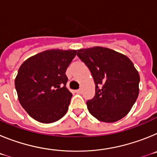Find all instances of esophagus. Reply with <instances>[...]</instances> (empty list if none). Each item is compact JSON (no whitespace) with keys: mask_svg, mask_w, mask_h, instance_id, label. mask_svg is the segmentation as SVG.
<instances>
[{"mask_svg":"<svg viewBox=\"0 0 157 157\" xmlns=\"http://www.w3.org/2000/svg\"><path fill=\"white\" fill-rule=\"evenodd\" d=\"M75 92L77 93V94H81L82 92V89H78V90H75Z\"/></svg>","mask_w":157,"mask_h":157,"instance_id":"obj_1","label":"esophagus"}]
</instances>
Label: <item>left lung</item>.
Wrapping results in <instances>:
<instances>
[{"label":"left lung","mask_w":157,"mask_h":157,"mask_svg":"<svg viewBox=\"0 0 157 157\" xmlns=\"http://www.w3.org/2000/svg\"><path fill=\"white\" fill-rule=\"evenodd\" d=\"M77 51L96 85L94 98L86 102L90 113L105 123L121 120L128 114L139 94L140 76L134 63L125 55L105 47Z\"/></svg>","instance_id":"left-lung-1"}]
</instances>
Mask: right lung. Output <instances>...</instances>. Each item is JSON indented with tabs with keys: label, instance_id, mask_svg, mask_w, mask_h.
I'll use <instances>...</instances> for the list:
<instances>
[{
	"label": "right lung",
	"instance_id": "add662e5",
	"mask_svg": "<svg viewBox=\"0 0 157 157\" xmlns=\"http://www.w3.org/2000/svg\"><path fill=\"white\" fill-rule=\"evenodd\" d=\"M74 49H49L26 59L15 79L18 99L29 116L42 123L61 119L68 110L72 94L66 87L67 67Z\"/></svg>",
	"mask_w": 157,
	"mask_h": 157
}]
</instances>
